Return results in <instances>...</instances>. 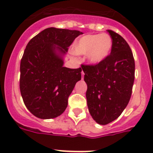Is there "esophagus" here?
I'll return each mask as SVG.
<instances>
[{"instance_id":"1","label":"esophagus","mask_w":153,"mask_h":153,"mask_svg":"<svg viewBox=\"0 0 153 153\" xmlns=\"http://www.w3.org/2000/svg\"><path fill=\"white\" fill-rule=\"evenodd\" d=\"M83 76H84V72L82 71V79H83Z\"/></svg>"}]
</instances>
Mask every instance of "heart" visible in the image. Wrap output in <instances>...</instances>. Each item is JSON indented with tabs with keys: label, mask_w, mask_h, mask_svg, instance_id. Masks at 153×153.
<instances>
[{
	"label": "heart",
	"mask_w": 153,
	"mask_h": 153,
	"mask_svg": "<svg viewBox=\"0 0 153 153\" xmlns=\"http://www.w3.org/2000/svg\"><path fill=\"white\" fill-rule=\"evenodd\" d=\"M112 46L111 36L106 33L87 34L76 41L74 44V51L79 55L87 54L88 61L97 64L109 56Z\"/></svg>",
	"instance_id": "1"
}]
</instances>
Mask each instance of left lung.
I'll use <instances>...</instances> for the list:
<instances>
[{
  "mask_svg": "<svg viewBox=\"0 0 153 153\" xmlns=\"http://www.w3.org/2000/svg\"><path fill=\"white\" fill-rule=\"evenodd\" d=\"M111 53L100 63L82 65L90 115L97 123L106 125L118 118L128 105L135 79V60L129 44L111 30Z\"/></svg>",
  "mask_w": 153,
  "mask_h": 153,
  "instance_id": "obj_1",
  "label": "left lung"
}]
</instances>
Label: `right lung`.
Segmentation results:
<instances>
[{
    "mask_svg": "<svg viewBox=\"0 0 153 153\" xmlns=\"http://www.w3.org/2000/svg\"><path fill=\"white\" fill-rule=\"evenodd\" d=\"M79 30L49 27L33 36L21 60L20 90L26 107L40 119H52L67 108L68 97L81 79L82 69L63 67L61 56Z\"/></svg>",
    "mask_w": 153,
    "mask_h": 153,
    "instance_id": "obj_1",
    "label": "right lung"
}]
</instances>
